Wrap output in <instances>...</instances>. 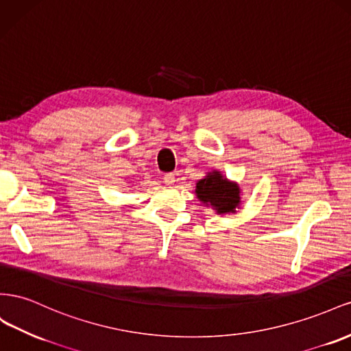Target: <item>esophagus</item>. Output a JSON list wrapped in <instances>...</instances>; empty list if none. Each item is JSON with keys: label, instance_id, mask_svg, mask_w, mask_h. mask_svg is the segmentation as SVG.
Here are the masks:
<instances>
[{"label": "esophagus", "instance_id": "esophagus-1", "mask_svg": "<svg viewBox=\"0 0 351 351\" xmlns=\"http://www.w3.org/2000/svg\"><path fill=\"white\" fill-rule=\"evenodd\" d=\"M163 179H165V184L173 185V182H175V175H173V173H166Z\"/></svg>", "mask_w": 351, "mask_h": 351}]
</instances>
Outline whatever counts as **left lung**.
Segmentation results:
<instances>
[{
  "mask_svg": "<svg viewBox=\"0 0 351 351\" xmlns=\"http://www.w3.org/2000/svg\"><path fill=\"white\" fill-rule=\"evenodd\" d=\"M195 193L204 204L213 206L217 213L235 212V207L239 204L238 185L228 182L219 172L208 173L198 181Z\"/></svg>",
  "mask_w": 351,
  "mask_h": 351,
  "instance_id": "obj_1",
  "label": "left lung"
}]
</instances>
